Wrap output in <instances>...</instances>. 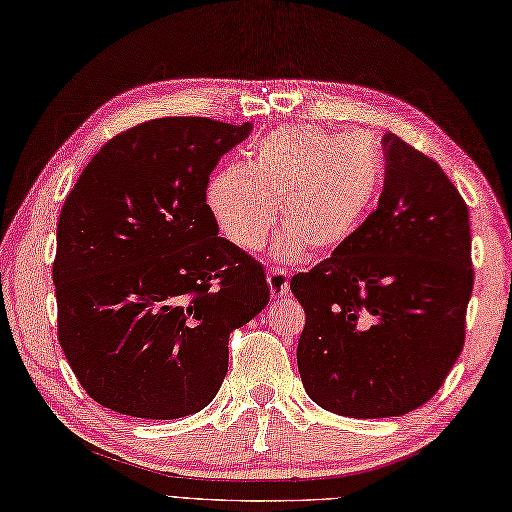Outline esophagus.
<instances>
[{
    "instance_id": "34e87169",
    "label": "esophagus",
    "mask_w": 512,
    "mask_h": 512,
    "mask_svg": "<svg viewBox=\"0 0 512 512\" xmlns=\"http://www.w3.org/2000/svg\"><path fill=\"white\" fill-rule=\"evenodd\" d=\"M267 282H269V291L271 297H282L289 293L291 282H289V273L284 269H273L267 273Z\"/></svg>"
}]
</instances>
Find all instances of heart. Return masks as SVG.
<instances>
[{
    "label": "heart",
    "mask_w": 512,
    "mask_h": 512,
    "mask_svg": "<svg viewBox=\"0 0 512 512\" xmlns=\"http://www.w3.org/2000/svg\"><path fill=\"white\" fill-rule=\"evenodd\" d=\"M382 182V156L360 136L297 123L256 141L247 167H223L206 186L210 215L245 252L265 243L273 223L286 232L278 254H328L354 236Z\"/></svg>",
    "instance_id": "1"
}]
</instances>
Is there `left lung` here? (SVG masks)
<instances>
[{
  "mask_svg": "<svg viewBox=\"0 0 512 512\" xmlns=\"http://www.w3.org/2000/svg\"><path fill=\"white\" fill-rule=\"evenodd\" d=\"M378 208L332 256L291 278L306 323L297 367L310 400L356 419L400 417L441 389L465 345L469 210L436 162L382 136Z\"/></svg>",
  "mask_w": 512,
  "mask_h": 512,
  "instance_id": "1",
  "label": "left lung"
}]
</instances>
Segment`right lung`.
<instances>
[{
    "label": "right lung",
    "instance_id": "add662e5",
    "mask_svg": "<svg viewBox=\"0 0 512 512\" xmlns=\"http://www.w3.org/2000/svg\"><path fill=\"white\" fill-rule=\"evenodd\" d=\"M252 123L145 121L110 139L60 210L58 343L97 404L178 419L213 402L230 332L269 304L263 265L221 239L206 204Z\"/></svg>",
    "mask_w": 512,
    "mask_h": 512
}]
</instances>
